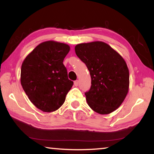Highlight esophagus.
Returning a JSON list of instances; mask_svg holds the SVG:
<instances>
[{
  "label": "esophagus",
  "instance_id": "1",
  "mask_svg": "<svg viewBox=\"0 0 154 154\" xmlns=\"http://www.w3.org/2000/svg\"><path fill=\"white\" fill-rule=\"evenodd\" d=\"M78 85H79V81H78V80L75 81V82H74V85H75V86H77Z\"/></svg>",
  "mask_w": 154,
  "mask_h": 154
}]
</instances>
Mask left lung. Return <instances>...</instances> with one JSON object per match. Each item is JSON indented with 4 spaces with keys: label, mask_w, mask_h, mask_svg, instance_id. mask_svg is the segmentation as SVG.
<instances>
[{
    "label": "left lung",
    "mask_w": 154,
    "mask_h": 154,
    "mask_svg": "<svg viewBox=\"0 0 154 154\" xmlns=\"http://www.w3.org/2000/svg\"><path fill=\"white\" fill-rule=\"evenodd\" d=\"M75 50L91 76L90 89L85 92L88 105L101 115L116 110L129 88V71L124 58L102 41L78 44Z\"/></svg>",
    "instance_id": "1"
}]
</instances>
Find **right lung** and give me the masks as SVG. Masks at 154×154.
Returning a JSON list of instances; mask_svg holds the SVG:
<instances>
[{
    "mask_svg": "<svg viewBox=\"0 0 154 154\" xmlns=\"http://www.w3.org/2000/svg\"><path fill=\"white\" fill-rule=\"evenodd\" d=\"M69 51L66 44L45 41L36 46L23 62L21 84L31 103L42 111L58 109L73 85L63 64Z\"/></svg>",
    "mask_w": 154,
    "mask_h": 154,
    "instance_id": "add662e5",
    "label": "right lung"
}]
</instances>
